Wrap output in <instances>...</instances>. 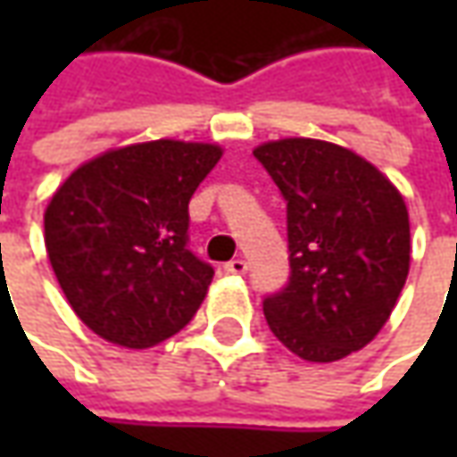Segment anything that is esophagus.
I'll use <instances>...</instances> for the list:
<instances>
[{
  "instance_id": "esophagus-1",
  "label": "esophagus",
  "mask_w": 457,
  "mask_h": 457,
  "mask_svg": "<svg viewBox=\"0 0 457 457\" xmlns=\"http://www.w3.org/2000/svg\"><path fill=\"white\" fill-rule=\"evenodd\" d=\"M223 270H226V274H237V277H241V274H246V262H244V259H231Z\"/></svg>"
}]
</instances>
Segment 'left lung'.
Listing matches in <instances>:
<instances>
[{"instance_id":"obj_1","label":"left lung","mask_w":457,"mask_h":457,"mask_svg":"<svg viewBox=\"0 0 457 457\" xmlns=\"http://www.w3.org/2000/svg\"><path fill=\"white\" fill-rule=\"evenodd\" d=\"M254 157L287 201L292 270L264 318L303 361L345 359L377 338L407 282V203L366 157L325 139H274Z\"/></svg>"}]
</instances>
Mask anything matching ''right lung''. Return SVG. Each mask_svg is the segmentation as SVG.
Wrapping results in <instances>:
<instances>
[{
    "instance_id": "add662e5",
    "label": "right lung",
    "mask_w": 457,
    "mask_h": 457,
    "mask_svg": "<svg viewBox=\"0 0 457 457\" xmlns=\"http://www.w3.org/2000/svg\"><path fill=\"white\" fill-rule=\"evenodd\" d=\"M213 142L154 139L76 167L45 208V249L98 338L152 348L193 320L213 270L187 252V203L220 160Z\"/></svg>"
}]
</instances>
